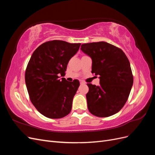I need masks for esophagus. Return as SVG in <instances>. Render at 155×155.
<instances>
[{"instance_id":"obj_1","label":"esophagus","mask_w":155,"mask_h":155,"mask_svg":"<svg viewBox=\"0 0 155 155\" xmlns=\"http://www.w3.org/2000/svg\"><path fill=\"white\" fill-rule=\"evenodd\" d=\"M79 81H80V84H81V85H84V84H85V82L82 81V80H80Z\"/></svg>"}]
</instances>
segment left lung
Returning <instances> with one entry per match:
<instances>
[{"mask_svg":"<svg viewBox=\"0 0 155 155\" xmlns=\"http://www.w3.org/2000/svg\"><path fill=\"white\" fill-rule=\"evenodd\" d=\"M81 50L92 58V73L100 79L99 86L87 83L88 110L101 118L115 114L127 101L133 84L127 57L121 49L104 41L83 44Z\"/></svg>","mask_w":155,"mask_h":155,"instance_id":"obj_1","label":"left lung"}]
</instances>
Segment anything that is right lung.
Here are the masks:
<instances>
[{"instance_id": "right-lung-1", "label": "right lung", "mask_w": 155, "mask_h": 155, "mask_svg": "<svg viewBox=\"0 0 155 155\" xmlns=\"http://www.w3.org/2000/svg\"><path fill=\"white\" fill-rule=\"evenodd\" d=\"M81 43L53 40L41 45L31 55L25 72L30 99L41 114L49 118H61L72 109V100L79 86L64 76L69 60Z\"/></svg>"}]
</instances>
